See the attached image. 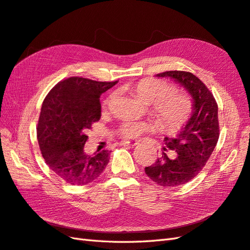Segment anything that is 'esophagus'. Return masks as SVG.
<instances>
[{"mask_svg": "<svg viewBox=\"0 0 250 250\" xmlns=\"http://www.w3.org/2000/svg\"><path fill=\"white\" fill-rule=\"evenodd\" d=\"M138 144H139V140H124V142L120 143L121 146H135Z\"/></svg>", "mask_w": 250, "mask_h": 250, "instance_id": "esophagus-1", "label": "esophagus"}]
</instances>
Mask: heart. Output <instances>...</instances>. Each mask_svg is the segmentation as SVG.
Instances as JSON below:
<instances>
[{
	"label": "heart",
	"mask_w": 250,
	"mask_h": 250,
	"mask_svg": "<svg viewBox=\"0 0 250 250\" xmlns=\"http://www.w3.org/2000/svg\"><path fill=\"white\" fill-rule=\"evenodd\" d=\"M135 93L151 104V112L163 130L176 132L186 126L193 114V100L187 93L174 92V86L162 79L145 78L132 86ZM114 94L110 93L104 101L108 106ZM153 127L152 124L132 117L121 119L117 133L124 138H137Z\"/></svg>",
	"instance_id": "b5f03b06"
}]
</instances>
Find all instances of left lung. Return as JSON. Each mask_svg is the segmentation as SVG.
Returning <instances> with one entry per match:
<instances>
[{
    "mask_svg": "<svg viewBox=\"0 0 250 250\" xmlns=\"http://www.w3.org/2000/svg\"><path fill=\"white\" fill-rule=\"evenodd\" d=\"M156 76L174 79L193 99L194 110L189 123L177 136L164 139L166 146L177 153L176 158L170 159L163 152L155 164L145 168L146 174L159 186L176 187L194 178L212 154L220 136L217 104L209 88L192 73L169 70Z\"/></svg>",
    "mask_w": 250,
    "mask_h": 250,
    "instance_id": "obj_1",
    "label": "left lung"
}]
</instances>
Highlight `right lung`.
<instances>
[{"label": "right lung", "instance_id": "obj_1", "mask_svg": "<svg viewBox=\"0 0 250 250\" xmlns=\"http://www.w3.org/2000/svg\"><path fill=\"white\" fill-rule=\"evenodd\" d=\"M118 81L70 77L56 84L43 101L37 137L49 169L75 186L94 182L110 161V152L88 155L86 132L101 116L100 96Z\"/></svg>", "mask_w": 250, "mask_h": 250}]
</instances>
